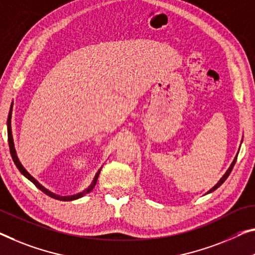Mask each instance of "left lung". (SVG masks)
<instances>
[{
    "mask_svg": "<svg viewBox=\"0 0 255 255\" xmlns=\"http://www.w3.org/2000/svg\"><path fill=\"white\" fill-rule=\"evenodd\" d=\"M236 159H237V156H236V157H235V159L233 160L232 165H230V166H229V168H228V170H227V172H226V173H225V174H223V177H222V178H221L220 180H219V182H218V183H217V185H215V186H214V187L212 188V189H210L209 191H207V194L212 193V191H214L215 189H217V188H219V187H220V186L222 185V183L226 181V179L229 177L230 172H232V171H233V167H234V165H235V163H236Z\"/></svg>",
    "mask_w": 255,
    "mask_h": 255,
    "instance_id": "1",
    "label": "left lung"
}]
</instances>
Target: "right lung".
<instances>
[{
  "label": "right lung",
  "instance_id": "add662e5",
  "mask_svg": "<svg viewBox=\"0 0 255 255\" xmlns=\"http://www.w3.org/2000/svg\"><path fill=\"white\" fill-rule=\"evenodd\" d=\"M11 115H12V105H11V107H10L9 116H7V121H6V125H7V141H9V147H10L11 156H12V159H13L14 164H15V166H17L18 170L21 172V174H23L27 179L30 180V181H32V182L34 183V185L38 188V189L42 190L43 193L46 194L48 196H50V197H52V198H54V199H58V201L68 202V201H74V199H77V198L83 197L84 195H87L88 193H90V191H91V190L93 189V188H95L96 183H97V180H98V177H99V174H100V170H101V168H100L99 171L97 172L96 177H95V179H93V181H92L91 185H90V186L87 188V189L82 191V193H78V194H76V195H72V196H60V195L53 194L52 191H50V190L46 189V188L43 187V186L41 185V183L37 181L36 179L33 178L32 175H30V174L28 173V172L26 171V168L21 165L20 162H19L18 156H17V152H15V149H14V143H13V138H12V131H11Z\"/></svg>",
  "mask_w": 255,
  "mask_h": 255
}]
</instances>
